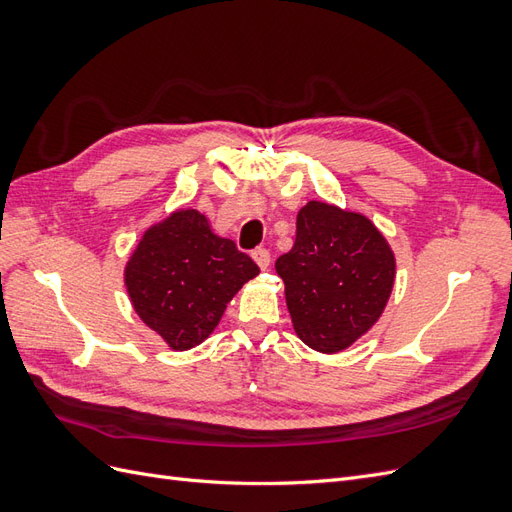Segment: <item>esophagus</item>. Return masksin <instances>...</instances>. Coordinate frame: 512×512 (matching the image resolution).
Here are the masks:
<instances>
[{
    "label": "esophagus",
    "mask_w": 512,
    "mask_h": 512,
    "mask_svg": "<svg viewBox=\"0 0 512 512\" xmlns=\"http://www.w3.org/2000/svg\"><path fill=\"white\" fill-rule=\"evenodd\" d=\"M252 258L256 260V265H258L262 271L269 269V265H271V254H269V250H265V247H260V250H254Z\"/></svg>",
    "instance_id": "obj_1"
}]
</instances>
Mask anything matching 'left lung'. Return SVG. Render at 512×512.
<instances>
[{"instance_id": "obj_1", "label": "left lung", "mask_w": 512, "mask_h": 512, "mask_svg": "<svg viewBox=\"0 0 512 512\" xmlns=\"http://www.w3.org/2000/svg\"><path fill=\"white\" fill-rule=\"evenodd\" d=\"M286 286L294 333L324 354L342 352L363 337L389 303L395 254L363 213L320 200L297 215L292 250L275 262Z\"/></svg>"}]
</instances>
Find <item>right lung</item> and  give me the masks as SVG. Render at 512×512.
<instances>
[{
	"label": "right lung",
	"mask_w": 512,
	"mask_h": 512,
	"mask_svg": "<svg viewBox=\"0 0 512 512\" xmlns=\"http://www.w3.org/2000/svg\"><path fill=\"white\" fill-rule=\"evenodd\" d=\"M260 273L205 213L177 209L151 224L123 269L134 312L170 350H190L218 327L226 305Z\"/></svg>",
	"instance_id": "1"
}]
</instances>
